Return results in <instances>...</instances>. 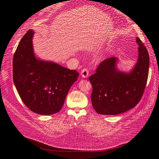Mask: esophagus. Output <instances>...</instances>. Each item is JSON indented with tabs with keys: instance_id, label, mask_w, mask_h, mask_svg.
<instances>
[{
	"instance_id": "obj_1",
	"label": "esophagus",
	"mask_w": 159,
	"mask_h": 159,
	"mask_svg": "<svg viewBox=\"0 0 159 159\" xmlns=\"http://www.w3.org/2000/svg\"><path fill=\"white\" fill-rule=\"evenodd\" d=\"M80 74L83 78H86L89 76V71L87 68H84L82 70Z\"/></svg>"
}]
</instances>
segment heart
<instances>
[{"label":"heart","instance_id":"obj_1","mask_svg":"<svg viewBox=\"0 0 159 159\" xmlns=\"http://www.w3.org/2000/svg\"><path fill=\"white\" fill-rule=\"evenodd\" d=\"M102 56H98V57H96V58L95 59V61H96V62H98V61H101L102 59Z\"/></svg>","mask_w":159,"mask_h":159}]
</instances>
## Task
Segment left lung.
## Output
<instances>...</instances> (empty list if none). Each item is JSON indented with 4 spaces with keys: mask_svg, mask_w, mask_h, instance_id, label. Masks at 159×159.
Returning <instances> with one entry per match:
<instances>
[{
    "mask_svg": "<svg viewBox=\"0 0 159 159\" xmlns=\"http://www.w3.org/2000/svg\"><path fill=\"white\" fill-rule=\"evenodd\" d=\"M139 57L129 73L120 71L116 66L118 58L110 57L99 64L96 73L89 77L93 86L91 100L98 114L114 115L132 109L143 97L148 77V52L137 37Z\"/></svg>",
    "mask_w": 159,
    "mask_h": 159,
    "instance_id": "left-lung-1",
    "label": "left lung"
}]
</instances>
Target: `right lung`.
Masks as SVG:
<instances>
[{
	"label": "right lung",
	"mask_w": 159,
	"mask_h": 159,
	"mask_svg": "<svg viewBox=\"0 0 159 159\" xmlns=\"http://www.w3.org/2000/svg\"><path fill=\"white\" fill-rule=\"evenodd\" d=\"M30 30L22 38L13 58L14 84L22 101L33 112L49 115L62 109L79 73L35 57Z\"/></svg>",
	"instance_id": "1"
}]
</instances>
